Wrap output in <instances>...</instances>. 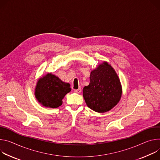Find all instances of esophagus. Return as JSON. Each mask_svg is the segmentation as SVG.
Wrapping results in <instances>:
<instances>
[{
	"mask_svg": "<svg viewBox=\"0 0 160 160\" xmlns=\"http://www.w3.org/2000/svg\"><path fill=\"white\" fill-rule=\"evenodd\" d=\"M74 91H75V92H76V93H80L81 92V88H79V89H78V90H75Z\"/></svg>",
	"mask_w": 160,
	"mask_h": 160,
	"instance_id": "obj_1",
	"label": "esophagus"
}]
</instances>
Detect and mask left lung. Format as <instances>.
<instances>
[{
	"instance_id": "8db88e82",
	"label": "left lung",
	"mask_w": 160,
	"mask_h": 160,
	"mask_svg": "<svg viewBox=\"0 0 160 160\" xmlns=\"http://www.w3.org/2000/svg\"><path fill=\"white\" fill-rule=\"evenodd\" d=\"M90 79L89 85L82 90L87 106L98 113L109 111L122 95V86L115 70L104 61L91 71Z\"/></svg>"
}]
</instances>
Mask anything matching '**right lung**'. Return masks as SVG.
Here are the masks:
<instances>
[{
  "label": "right lung",
  "instance_id": "add662e5",
  "mask_svg": "<svg viewBox=\"0 0 160 160\" xmlns=\"http://www.w3.org/2000/svg\"><path fill=\"white\" fill-rule=\"evenodd\" d=\"M70 91L69 83L62 81L58 76L49 72L38 79L34 95L44 107L57 108L62 104L64 97Z\"/></svg>",
  "mask_w": 160,
  "mask_h": 160
}]
</instances>
